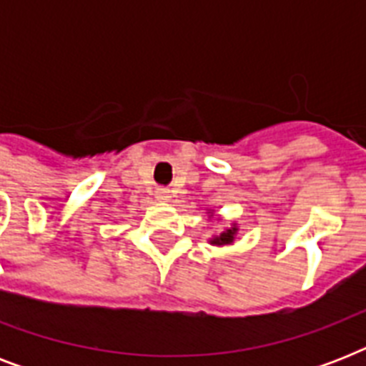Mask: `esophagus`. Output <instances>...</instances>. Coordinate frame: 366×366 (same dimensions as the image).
<instances>
[{"instance_id": "esophagus-1", "label": "esophagus", "mask_w": 366, "mask_h": 366, "mask_svg": "<svg viewBox=\"0 0 366 366\" xmlns=\"http://www.w3.org/2000/svg\"><path fill=\"white\" fill-rule=\"evenodd\" d=\"M157 199L159 201H169L171 199V192H169V189H165V188H161V189H157Z\"/></svg>"}]
</instances>
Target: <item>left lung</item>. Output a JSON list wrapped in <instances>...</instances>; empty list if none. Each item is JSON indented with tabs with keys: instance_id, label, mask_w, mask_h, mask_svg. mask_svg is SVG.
Returning a JSON list of instances; mask_svg holds the SVG:
<instances>
[{
	"instance_id": "8db88e82",
	"label": "left lung",
	"mask_w": 366,
	"mask_h": 366,
	"mask_svg": "<svg viewBox=\"0 0 366 366\" xmlns=\"http://www.w3.org/2000/svg\"><path fill=\"white\" fill-rule=\"evenodd\" d=\"M235 232H237V228H232V229H226L224 234H220L218 237H214V239L211 241L212 244H229L232 241H234V235Z\"/></svg>"
}]
</instances>
